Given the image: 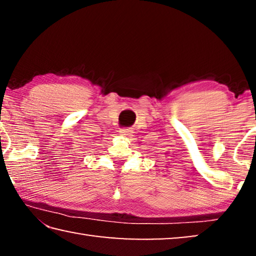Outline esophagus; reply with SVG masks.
<instances>
[{
    "label": "esophagus",
    "mask_w": 256,
    "mask_h": 256,
    "mask_svg": "<svg viewBox=\"0 0 256 256\" xmlns=\"http://www.w3.org/2000/svg\"><path fill=\"white\" fill-rule=\"evenodd\" d=\"M131 134H132L131 130H128V128L120 130V136H131Z\"/></svg>",
    "instance_id": "34e87169"
}]
</instances>
